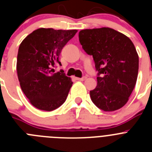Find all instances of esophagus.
<instances>
[{"label":"esophagus","mask_w":152,"mask_h":152,"mask_svg":"<svg viewBox=\"0 0 152 152\" xmlns=\"http://www.w3.org/2000/svg\"><path fill=\"white\" fill-rule=\"evenodd\" d=\"M86 78H87V77H76V80H80V81H83V80H85Z\"/></svg>","instance_id":"1"}]
</instances>
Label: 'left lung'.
Instances as JSON below:
<instances>
[{"instance_id": "obj_1", "label": "left lung", "mask_w": 152, "mask_h": 152, "mask_svg": "<svg viewBox=\"0 0 152 152\" xmlns=\"http://www.w3.org/2000/svg\"><path fill=\"white\" fill-rule=\"evenodd\" d=\"M79 41L93 56L98 72L97 86L90 91L93 103L106 112L122 108L135 88L139 72V56L132 42L109 27L80 30Z\"/></svg>"}]
</instances>
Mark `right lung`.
Returning a JSON list of instances; mask_svg holds the SVG:
<instances>
[{
    "instance_id": "1",
    "label": "right lung",
    "mask_w": 152,
    "mask_h": 152,
    "mask_svg": "<svg viewBox=\"0 0 152 152\" xmlns=\"http://www.w3.org/2000/svg\"><path fill=\"white\" fill-rule=\"evenodd\" d=\"M77 29L39 28L20 45L17 71L23 92L31 104L41 110L52 111L62 105L73 82L64 72L53 73L63 47Z\"/></svg>"
}]
</instances>
